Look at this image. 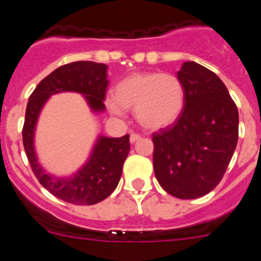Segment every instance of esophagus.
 Instances as JSON below:
<instances>
[{"label": "esophagus", "mask_w": 261, "mask_h": 261, "mask_svg": "<svg viewBox=\"0 0 261 261\" xmlns=\"http://www.w3.org/2000/svg\"><path fill=\"white\" fill-rule=\"evenodd\" d=\"M140 138H141V135H138V133H132V135H130V138H129V140H130V142H136V141H138V140H140Z\"/></svg>", "instance_id": "obj_1"}]
</instances>
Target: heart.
Returning a JSON list of instances; mask_svg holds the SVG:
<instances>
[{"mask_svg": "<svg viewBox=\"0 0 261 261\" xmlns=\"http://www.w3.org/2000/svg\"><path fill=\"white\" fill-rule=\"evenodd\" d=\"M186 100L184 85L176 75L161 71L133 73L115 87L108 108L115 114L135 110L137 121L147 129H161L180 116Z\"/></svg>", "mask_w": 261, "mask_h": 261, "instance_id": "heart-1", "label": "heart"}]
</instances>
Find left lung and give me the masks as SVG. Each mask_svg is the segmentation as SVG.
<instances>
[{
  "instance_id": "8db88e82",
  "label": "left lung",
  "mask_w": 261,
  "mask_h": 261,
  "mask_svg": "<svg viewBox=\"0 0 261 261\" xmlns=\"http://www.w3.org/2000/svg\"><path fill=\"white\" fill-rule=\"evenodd\" d=\"M186 100L172 125L153 133L158 183L177 199H197L225 175L238 142V108L222 81L193 61L177 71Z\"/></svg>"
}]
</instances>
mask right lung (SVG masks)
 <instances>
[{
	"label": "right lung",
	"mask_w": 261,
	"mask_h": 261,
	"mask_svg": "<svg viewBox=\"0 0 261 261\" xmlns=\"http://www.w3.org/2000/svg\"><path fill=\"white\" fill-rule=\"evenodd\" d=\"M107 65L93 61H75L62 65L40 81L32 91L22 129L23 146L39 183L53 196L75 205H94L114 192L130 150L129 135L119 138L100 137L89 162L74 176L64 179L48 175L39 166L34 150V130L41 107L52 94L77 91L86 96L94 111L105 110L108 87Z\"/></svg>",
	"instance_id": "add662e5"
}]
</instances>
